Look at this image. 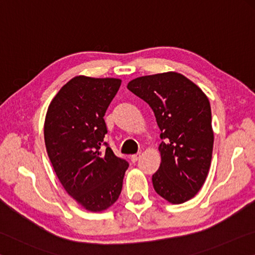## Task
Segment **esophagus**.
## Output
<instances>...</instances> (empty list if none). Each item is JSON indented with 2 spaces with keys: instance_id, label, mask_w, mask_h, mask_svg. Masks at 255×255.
<instances>
[{
  "instance_id": "obj_1",
  "label": "esophagus",
  "mask_w": 255,
  "mask_h": 255,
  "mask_svg": "<svg viewBox=\"0 0 255 255\" xmlns=\"http://www.w3.org/2000/svg\"><path fill=\"white\" fill-rule=\"evenodd\" d=\"M141 158V153H136V154H133V155H131V161L134 163V162H136L137 160H139Z\"/></svg>"
}]
</instances>
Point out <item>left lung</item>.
Here are the masks:
<instances>
[{"label": "left lung", "instance_id": "left-lung-1", "mask_svg": "<svg viewBox=\"0 0 255 255\" xmlns=\"http://www.w3.org/2000/svg\"><path fill=\"white\" fill-rule=\"evenodd\" d=\"M128 89L152 109L162 141L161 162L152 176L155 193L170 204L194 198L211 167L214 131L207 96L176 71L141 76Z\"/></svg>", "mask_w": 255, "mask_h": 255}]
</instances>
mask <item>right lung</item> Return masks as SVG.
I'll return each instance as SVG.
<instances>
[{"mask_svg":"<svg viewBox=\"0 0 255 255\" xmlns=\"http://www.w3.org/2000/svg\"><path fill=\"white\" fill-rule=\"evenodd\" d=\"M122 80L79 75L52 98L44 120V143L67 194L88 212L100 213L119 199L128 163L102 148L104 115ZM107 145V144H106Z\"/></svg>","mask_w":255,"mask_h":255,"instance_id":"1","label":"right lung"}]
</instances>
